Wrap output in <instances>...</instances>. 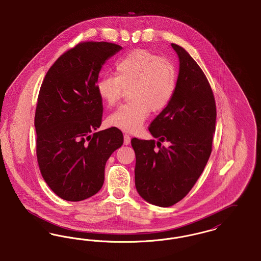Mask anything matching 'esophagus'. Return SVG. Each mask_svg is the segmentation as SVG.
I'll list each match as a JSON object with an SVG mask.
<instances>
[{"label": "esophagus", "mask_w": 261, "mask_h": 261, "mask_svg": "<svg viewBox=\"0 0 261 261\" xmlns=\"http://www.w3.org/2000/svg\"><path fill=\"white\" fill-rule=\"evenodd\" d=\"M129 143H130V136L125 134V136H124V144L125 145H128Z\"/></svg>", "instance_id": "esophagus-1"}]
</instances>
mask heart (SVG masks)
I'll list each match as a JSON object with an SVG mask.
<instances>
[{
	"label": "heart",
	"mask_w": 261,
	"mask_h": 261,
	"mask_svg": "<svg viewBox=\"0 0 261 261\" xmlns=\"http://www.w3.org/2000/svg\"><path fill=\"white\" fill-rule=\"evenodd\" d=\"M174 64L146 49H136L116 61L114 76L96 83V91L107 106H114L125 90L130 100L107 118L110 126L134 134L147 119L149 112H160L171 101L176 89Z\"/></svg>",
	"instance_id": "b5f03b06"
}]
</instances>
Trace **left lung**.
<instances>
[{"label":"left lung","instance_id":"obj_1","mask_svg":"<svg viewBox=\"0 0 261 261\" xmlns=\"http://www.w3.org/2000/svg\"><path fill=\"white\" fill-rule=\"evenodd\" d=\"M171 46L179 72L171 101L149 126L158 140L132 139L136 190L148 203L163 207L176 204L192 189L211 156L216 132V100L208 81L183 47ZM162 142L169 146L161 148Z\"/></svg>","mask_w":261,"mask_h":261}]
</instances>
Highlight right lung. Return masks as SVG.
I'll list each match as a JSON object with an SVG mask.
<instances>
[{"label":"right lung","mask_w":261,"mask_h":261,"mask_svg":"<svg viewBox=\"0 0 261 261\" xmlns=\"http://www.w3.org/2000/svg\"><path fill=\"white\" fill-rule=\"evenodd\" d=\"M123 47L84 42L57 59L41 86L35 113L39 168L63 200L79 202L101 189L107 160L124 142L122 132L101 125L96 83L102 65Z\"/></svg>","instance_id":"right-lung-1"}]
</instances>
